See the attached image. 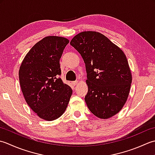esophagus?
<instances>
[{"label": "esophagus", "mask_w": 155, "mask_h": 155, "mask_svg": "<svg viewBox=\"0 0 155 155\" xmlns=\"http://www.w3.org/2000/svg\"><path fill=\"white\" fill-rule=\"evenodd\" d=\"M78 84V81H74L72 82V84H73L74 86H76Z\"/></svg>", "instance_id": "obj_1"}]
</instances>
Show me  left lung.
I'll use <instances>...</instances> for the list:
<instances>
[{"label": "left lung", "instance_id": "left-lung-1", "mask_svg": "<svg viewBox=\"0 0 155 155\" xmlns=\"http://www.w3.org/2000/svg\"><path fill=\"white\" fill-rule=\"evenodd\" d=\"M70 45L86 65L88 91L85 101L97 117L108 119L120 111L127 100L132 74L124 53L102 33L84 31Z\"/></svg>", "mask_w": 155, "mask_h": 155}]
</instances>
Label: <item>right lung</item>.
Listing matches in <instances>:
<instances>
[{
  "mask_svg": "<svg viewBox=\"0 0 155 155\" xmlns=\"http://www.w3.org/2000/svg\"><path fill=\"white\" fill-rule=\"evenodd\" d=\"M69 41L48 36L37 42L25 57L18 77L25 99L41 118L52 121L65 111L72 90L59 77V59Z\"/></svg>",
  "mask_w": 155,
  "mask_h": 155,
  "instance_id": "add662e5",
  "label": "right lung"
}]
</instances>
